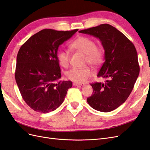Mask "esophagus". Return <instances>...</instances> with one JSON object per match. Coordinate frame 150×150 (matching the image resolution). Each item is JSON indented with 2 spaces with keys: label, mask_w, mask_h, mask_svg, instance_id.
Wrapping results in <instances>:
<instances>
[{
  "label": "esophagus",
  "mask_w": 150,
  "mask_h": 150,
  "mask_svg": "<svg viewBox=\"0 0 150 150\" xmlns=\"http://www.w3.org/2000/svg\"><path fill=\"white\" fill-rule=\"evenodd\" d=\"M73 85L75 86H84L83 84H79V83H74Z\"/></svg>",
  "instance_id": "34e87169"
}]
</instances>
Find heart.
<instances>
[{"label": "heart", "mask_w": 150, "mask_h": 150, "mask_svg": "<svg viewBox=\"0 0 150 150\" xmlns=\"http://www.w3.org/2000/svg\"><path fill=\"white\" fill-rule=\"evenodd\" d=\"M71 48L84 54L86 62L93 66L101 64L104 58V51L101 47H97L93 39L88 37H79L71 44ZM57 60L59 64L67 67L69 64L70 55L67 51H61L57 54ZM93 75L92 70L89 67L71 68L67 71L66 77L69 80L77 83H85Z\"/></svg>", "instance_id": "heart-1"}]
</instances>
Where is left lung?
<instances>
[{"label": "left lung", "mask_w": 150, "mask_h": 150, "mask_svg": "<svg viewBox=\"0 0 150 150\" xmlns=\"http://www.w3.org/2000/svg\"><path fill=\"white\" fill-rule=\"evenodd\" d=\"M79 32L98 38L104 49L105 61L97 76L107 80L104 83L91 84L93 93L87 101L99 111L115 110L129 97L139 76L137 50L123 34L110 24H101Z\"/></svg>", "instance_id": "1"}]
</instances>
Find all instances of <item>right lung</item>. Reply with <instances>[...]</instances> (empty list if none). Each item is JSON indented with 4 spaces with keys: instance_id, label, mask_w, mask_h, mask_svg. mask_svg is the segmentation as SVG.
Segmentation results:
<instances>
[{
    "instance_id": "obj_1",
    "label": "right lung",
    "mask_w": 150,
    "mask_h": 150,
    "mask_svg": "<svg viewBox=\"0 0 150 150\" xmlns=\"http://www.w3.org/2000/svg\"><path fill=\"white\" fill-rule=\"evenodd\" d=\"M78 30L43 29L21 47L16 81L22 98L34 111L47 113L56 110L72 87L71 81H57L61 78L57 50Z\"/></svg>"
}]
</instances>
